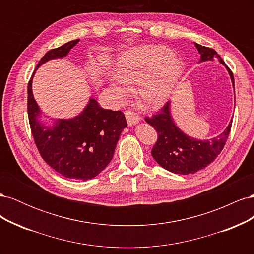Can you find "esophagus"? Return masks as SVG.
<instances>
[{"mask_svg":"<svg viewBox=\"0 0 254 254\" xmlns=\"http://www.w3.org/2000/svg\"><path fill=\"white\" fill-rule=\"evenodd\" d=\"M125 117H126V120H127V123L129 126H132L134 124H136L137 122H140L141 118L137 115L135 112L131 111V110H126L125 111Z\"/></svg>","mask_w":254,"mask_h":254,"instance_id":"34e87169","label":"esophagus"}]
</instances>
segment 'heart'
<instances>
[{
  "instance_id": "obj_1",
  "label": "heart",
  "mask_w": 254,
  "mask_h": 254,
  "mask_svg": "<svg viewBox=\"0 0 254 254\" xmlns=\"http://www.w3.org/2000/svg\"><path fill=\"white\" fill-rule=\"evenodd\" d=\"M111 82L119 97L128 94V84H137L136 96L146 109H158L173 95L182 77L183 64L165 47H143L125 53Z\"/></svg>"
}]
</instances>
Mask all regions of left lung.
<instances>
[{"label": "left lung", "mask_w": 254, "mask_h": 254, "mask_svg": "<svg viewBox=\"0 0 254 254\" xmlns=\"http://www.w3.org/2000/svg\"><path fill=\"white\" fill-rule=\"evenodd\" d=\"M200 53V61L214 60L218 58L222 64H226L220 56L211 48L195 43ZM234 87L233 73L226 65ZM145 121L156 129L158 139L152 146L151 155L158 164L174 174L189 175L202 170L218 157L231 131L232 121L225 131L211 140L199 141L184 134L175 125L170 112V102L151 118L146 117Z\"/></svg>", "instance_id": "obj_1"}]
</instances>
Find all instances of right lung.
Here are the masks:
<instances>
[{"label":"right lung","mask_w":254,"mask_h":254,"mask_svg":"<svg viewBox=\"0 0 254 254\" xmlns=\"http://www.w3.org/2000/svg\"><path fill=\"white\" fill-rule=\"evenodd\" d=\"M79 39L50 50L38 63L67 55ZM33 76L27 86V113L35 144L42 159L65 178L88 180L94 178L113 158L122 130L127 127L122 111L103 109L94 98L78 117L60 120L48 128L37 121L40 114L33 92Z\"/></svg>","instance_id":"add662e5"}]
</instances>
